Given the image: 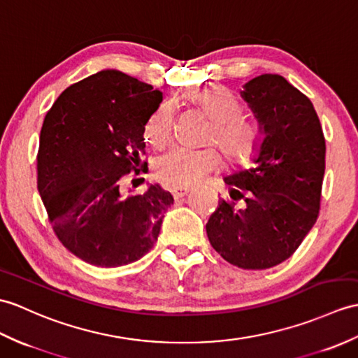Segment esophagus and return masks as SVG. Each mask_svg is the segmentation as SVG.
I'll return each mask as SVG.
<instances>
[{"mask_svg":"<svg viewBox=\"0 0 358 358\" xmlns=\"http://www.w3.org/2000/svg\"><path fill=\"white\" fill-rule=\"evenodd\" d=\"M189 194V187H177V189H172V195L176 199H180L182 196H186Z\"/></svg>","mask_w":358,"mask_h":358,"instance_id":"1","label":"esophagus"}]
</instances>
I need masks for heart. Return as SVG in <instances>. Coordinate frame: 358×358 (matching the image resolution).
Here are the masks:
<instances>
[{
    "mask_svg": "<svg viewBox=\"0 0 358 358\" xmlns=\"http://www.w3.org/2000/svg\"><path fill=\"white\" fill-rule=\"evenodd\" d=\"M190 105L212 119L209 138L215 140L235 162L250 160L259 148L257 127L239 114L238 99L222 87H206L186 96ZM173 108L164 102L149 115L145 124V138L152 146L162 148L172 137ZM221 154L209 146L189 149L177 146L155 160V176L169 187H190L207 173L220 168Z\"/></svg>",
    "mask_w": 358,
    "mask_h": 358,
    "instance_id": "b5f03b06",
    "label": "heart"
}]
</instances>
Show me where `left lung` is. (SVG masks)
I'll use <instances>...</instances> for the list:
<instances>
[{
  "mask_svg": "<svg viewBox=\"0 0 358 358\" xmlns=\"http://www.w3.org/2000/svg\"><path fill=\"white\" fill-rule=\"evenodd\" d=\"M243 88L259 148L252 168H236L224 182L244 207L220 199L206 230L227 262L264 270L288 259L317 220L327 146L311 101L285 78L261 74Z\"/></svg>",
  "mask_w": 358,
  "mask_h": 358,
  "instance_id": "8db88e82",
  "label": "left lung"
}]
</instances>
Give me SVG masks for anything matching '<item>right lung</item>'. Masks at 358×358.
Here are the masks:
<instances>
[{
	"instance_id": "1",
	"label": "right lung",
	"mask_w": 358,
	"mask_h": 358,
	"mask_svg": "<svg viewBox=\"0 0 358 358\" xmlns=\"http://www.w3.org/2000/svg\"><path fill=\"white\" fill-rule=\"evenodd\" d=\"M162 101L152 85L102 70L66 88L44 119L39 195L62 245L96 267L145 256L173 204L159 185L137 195L123 189L124 173L140 172L145 124Z\"/></svg>"
}]
</instances>
